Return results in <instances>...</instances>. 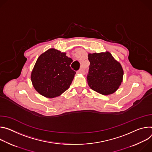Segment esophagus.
<instances>
[{
  "mask_svg": "<svg viewBox=\"0 0 152 152\" xmlns=\"http://www.w3.org/2000/svg\"><path fill=\"white\" fill-rule=\"evenodd\" d=\"M78 73H82V74H84V72H85V71H84V69L83 68H81L80 69H79L78 71H77Z\"/></svg>",
  "mask_w": 152,
  "mask_h": 152,
  "instance_id": "34e87169",
  "label": "esophagus"
}]
</instances>
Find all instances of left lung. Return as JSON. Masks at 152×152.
Segmentation results:
<instances>
[{"instance_id":"obj_1","label":"left lung","mask_w":152,"mask_h":152,"mask_svg":"<svg viewBox=\"0 0 152 152\" xmlns=\"http://www.w3.org/2000/svg\"><path fill=\"white\" fill-rule=\"evenodd\" d=\"M88 59L90 66L87 81L89 87L104 95L114 93L123 81L124 71L121 64L107 51L89 54Z\"/></svg>"}]
</instances>
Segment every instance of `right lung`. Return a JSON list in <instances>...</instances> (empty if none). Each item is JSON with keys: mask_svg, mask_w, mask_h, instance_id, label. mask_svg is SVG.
Here are the masks:
<instances>
[{"mask_svg": "<svg viewBox=\"0 0 152 152\" xmlns=\"http://www.w3.org/2000/svg\"><path fill=\"white\" fill-rule=\"evenodd\" d=\"M54 48L41 54L31 72L34 89L46 98L60 96L71 85L76 72L70 67L72 58Z\"/></svg>", "mask_w": 152, "mask_h": 152, "instance_id": "1", "label": "right lung"}]
</instances>
